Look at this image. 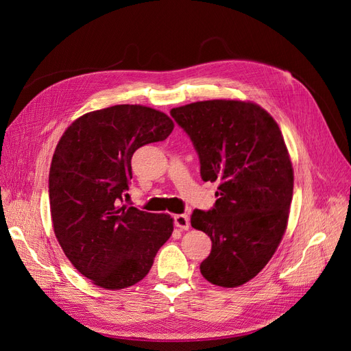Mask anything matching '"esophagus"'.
I'll return each instance as SVG.
<instances>
[{
    "label": "esophagus",
    "mask_w": 351,
    "mask_h": 351,
    "mask_svg": "<svg viewBox=\"0 0 351 351\" xmlns=\"http://www.w3.org/2000/svg\"><path fill=\"white\" fill-rule=\"evenodd\" d=\"M174 226L180 230H189L190 219L186 214H178L174 217Z\"/></svg>",
    "instance_id": "34e87169"
}]
</instances>
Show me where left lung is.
Masks as SVG:
<instances>
[{
	"label": "left lung",
	"instance_id": "1",
	"mask_svg": "<svg viewBox=\"0 0 351 351\" xmlns=\"http://www.w3.org/2000/svg\"><path fill=\"white\" fill-rule=\"evenodd\" d=\"M189 134L204 182H218L209 210L190 224L212 241L200 272L215 285L239 287L265 268L287 228L293 165L280 127L253 102L200 101L169 111Z\"/></svg>",
	"mask_w": 351,
	"mask_h": 351
}]
</instances>
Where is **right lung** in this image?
I'll return each instance as SVG.
<instances>
[{"label":"right lung","mask_w":351,"mask_h":351,"mask_svg":"<svg viewBox=\"0 0 351 351\" xmlns=\"http://www.w3.org/2000/svg\"><path fill=\"white\" fill-rule=\"evenodd\" d=\"M174 123L143 105H114L73 121L49 168L52 227L62 252L82 275L107 290L143 280L173 218L120 205L132 180V156L165 141Z\"/></svg>","instance_id":"1"}]
</instances>
